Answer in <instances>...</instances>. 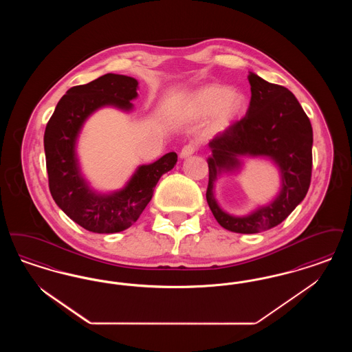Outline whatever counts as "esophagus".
I'll list each match as a JSON object with an SVG mask.
<instances>
[{
  "instance_id": "esophagus-1",
  "label": "esophagus",
  "mask_w": 352,
  "mask_h": 352,
  "mask_svg": "<svg viewBox=\"0 0 352 352\" xmlns=\"http://www.w3.org/2000/svg\"><path fill=\"white\" fill-rule=\"evenodd\" d=\"M195 151H197V146H195L194 144H188V145H186V146L182 148L179 157H181L182 160H184V158H188V157H191Z\"/></svg>"
}]
</instances>
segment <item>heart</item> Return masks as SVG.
I'll return each instance as SVG.
<instances>
[{
    "mask_svg": "<svg viewBox=\"0 0 352 352\" xmlns=\"http://www.w3.org/2000/svg\"><path fill=\"white\" fill-rule=\"evenodd\" d=\"M245 109L243 94L221 84H204L192 89L174 102V112L182 118H201L210 116L208 132H226Z\"/></svg>",
    "mask_w": 352,
    "mask_h": 352,
    "instance_id": "1",
    "label": "heart"
}]
</instances>
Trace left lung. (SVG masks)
Here are the masks:
<instances>
[{
  "instance_id": "8db88e82",
  "label": "left lung",
  "mask_w": 352,
  "mask_h": 352,
  "mask_svg": "<svg viewBox=\"0 0 352 352\" xmlns=\"http://www.w3.org/2000/svg\"><path fill=\"white\" fill-rule=\"evenodd\" d=\"M251 102L245 118L210 141L207 203L219 224L236 234L267 231L287 218L303 201L311 179L313 128L296 96L283 85L250 72ZM245 156H264L279 168L282 186L268 205L247 216L224 212L214 198V184L238 172Z\"/></svg>"
}]
</instances>
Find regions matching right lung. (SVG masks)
Returning a JSON list of instances; mask_svg holds the SVG:
<instances>
[{
    "label": "right lung",
    "mask_w": 352,
    "mask_h": 352,
    "mask_svg": "<svg viewBox=\"0 0 352 352\" xmlns=\"http://www.w3.org/2000/svg\"><path fill=\"white\" fill-rule=\"evenodd\" d=\"M138 82L125 75L105 74L91 83L69 88L56 104L46 131L45 154L52 199L84 230L115 234L129 228L153 197L160 178L177 164L170 151L149 165L135 168L126 184L112 192H99L85 179L76 153L84 122L104 107L122 112L133 109Z\"/></svg>",
    "instance_id": "obj_1"
}]
</instances>
